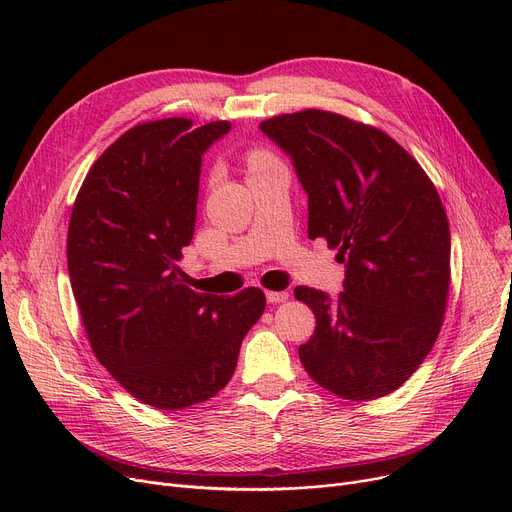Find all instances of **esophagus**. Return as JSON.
I'll return each mask as SVG.
<instances>
[{
	"instance_id": "obj_1",
	"label": "esophagus",
	"mask_w": 512,
	"mask_h": 512,
	"mask_svg": "<svg viewBox=\"0 0 512 512\" xmlns=\"http://www.w3.org/2000/svg\"><path fill=\"white\" fill-rule=\"evenodd\" d=\"M265 299H267V303H284V301H288V292L286 290H267Z\"/></svg>"
}]
</instances>
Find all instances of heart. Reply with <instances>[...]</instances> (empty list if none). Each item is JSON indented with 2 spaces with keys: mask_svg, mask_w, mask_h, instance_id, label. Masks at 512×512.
<instances>
[{
  "mask_svg": "<svg viewBox=\"0 0 512 512\" xmlns=\"http://www.w3.org/2000/svg\"><path fill=\"white\" fill-rule=\"evenodd\" d=\"M272 161H276V157L272 153H267L265 149H249L245 155V164H247L249 174L265 168L267 164H272Z\"/></svg>",
  "mask_w": 512,
  "mask_h": 512,
  "instance_id": "heart-1",
  "label": "heart"
}]
</instances>
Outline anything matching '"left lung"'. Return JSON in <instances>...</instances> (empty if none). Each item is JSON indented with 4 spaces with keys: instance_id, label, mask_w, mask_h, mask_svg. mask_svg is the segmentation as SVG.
I'll return each mask as SVG.
<instances>
[{
    "instance_id": "8db88e82",
    "label": "left lung",
    "mask_w": 512,
    "mask_h": 512,
    "mask_svg": "<svg viewBox=\"0 0 512 512\" xmlns=\"http://www.w3.org/2000/svg\"><path fill=\"white\" fill-rule=\"evenodd\" d=\"M259 128L292 157L309 238L346 263L338 301L294 288L315 315L301 363L346 400L386 396L432 351L448 305L450 228L436 186L384 130L336 112L280 114Z\"/></svg>"
}]
</instances>
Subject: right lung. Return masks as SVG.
<instances>
[{"mask_svg": "<svg viewBox=\"0 0 512 512\" xmlns=\"http://www.w3.org/2000/svg\"><path fill=\"white\" fill-rule=\"evenodd\" d=\"M230 130L188 118L132 126L107 147L76 195L68 274L97 361L134 398L178 411L218 394L265 294H201L182 280L197 220L203 151Z\"/></svg>", "mask_w": 512, "mask_h": 512, "instance_id": "right-lung-1", "label": "right lung"}]
</instances>
